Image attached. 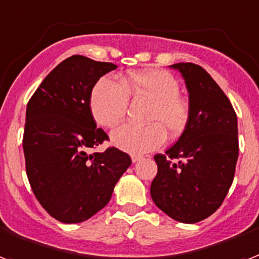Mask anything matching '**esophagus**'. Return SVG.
I'll list each match as a JSON object with an SVG mask.
<instances>
[{
	"label": "esophagus",
	"instance_id": "obj_1",
	"mask_svg": "<svg viewBox=\"0 0 259 259\" xmlns=\"http://www.w3.org/2000/svg\"><path fill=\"white\" fill-rule=\"evenodd\" d=\"M131 159H132V162L136 163V162H139V160H142L143 156H142V155H132Z\"/></svg>",
	"mask_w": 259,
	"mask_h": 259
}]
</instances>
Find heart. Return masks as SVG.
<instances>
[{"label":"heart","mask_w":259,"mask_h":259,"mask_svg":"<svg viewBox=\"0 0 259 259\" xmlns=\"http://www.w3.org/2000/svg\"><path fill=\"white\" fill-rule=\"evenodd\" d=\"M146 97L151 101L147 125L124 124L111 134L117 148L132 155L154 151L169 136H179L187 127L190 107L179 96V82L164 69L151 68L130 72L121 84L111 77H101L91 91L90 111L99 125L113 128L123 121L128 97Z\"/></svg>","instance_id":"obj_1"}]
</instances>
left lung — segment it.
<instances>
[{
  "mask_svg": "<svg viewBox=\"0 0 259 259\" xmlns=\"http://www.w3.org/2000/svg\"><path fill=\"white\" fill-rule=\"evenodd\" d=\"M188 92L190 120L165 154L155 155L158 174L151 198L169 218L196 223L226 198L238 160V121L230 100L203 68L178 63Z\"/></svg>",
  "mask_w": 259,
  "mask_h": 259,
  "instance_id": "left-lung-1",
  "label": "left lung"
}]
</instances>
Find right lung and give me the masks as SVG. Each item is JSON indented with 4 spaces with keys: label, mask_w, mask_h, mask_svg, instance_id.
Returning <instances> with one entry per match:
<instances>
[{
    "label": "right lung",
    "mask_w": 259,
    "mask_h": 259,
    "mask_svg": "<svg viewBox=\"0 0 259 259\" xmlns=\"http://www.w3.org/2000/svg\"><path fill=\"white\" fill-rule=\"evenodd\" d=\"M116 68L71 56L44 78L26 107V175L37 200L60 222H84L100 211L132 163L115 147L87 152L108 140L91 115V91Z\"/></svg>",
    "instance_id": "1"
}]
</instances>
